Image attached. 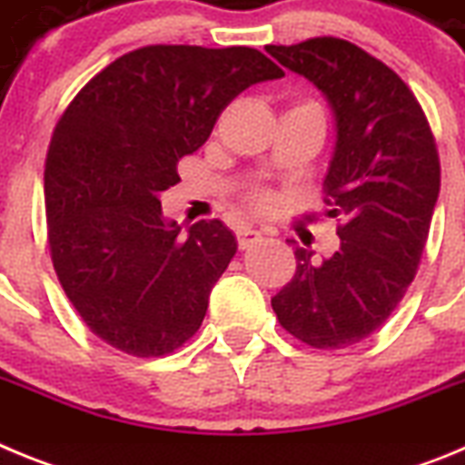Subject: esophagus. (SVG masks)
Here are the masks:
<instances>
[{
    "label": "esophagus",
    "mask_w": 465,
    "mask_h": 465,
    "mask_svg": "<svg viewBox=\"0 0 465 465\" xmlns=\"http://www.w3.org/2000/svg\"><path fill=\"white\" fill-rule=\"evenodd\" d=\"M258 240H261V232H258V230H253V228L237 230V246H240V249H249V246Z\"/></svg>",
    "instance_id": "34e87169"
}]
</instances>
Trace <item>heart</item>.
Segmentation results:
<instances>
[{
  "instance_id": "heart-1",
  "label": "heart",
  "mask_w": 465,
  "mask_h": 465,
  "mask_svg": "<svg viewBox=\"0 0 465 465\" xmlns=\"http://www.w3.org/2000/svg\"><path fill=\"white\" fill-rule=\"evenodd\" d=\"M300 104H314V102H300ZM244 203L253 209V212H270L274 207V193L270 188L253 186L244 193Z\"/></svg>"
}]
</instances>
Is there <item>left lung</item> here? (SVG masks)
Listing matches in <instances>:
<instances>
[{
    "instance_id": "obj_1",
    "label": "left lung",
    "mask_w": 465,
    "mask_h": 465,
    "mask_svg": "<svg viewBox=\"0 0 465 465\" xmlns=\"http://www.w3.org/2000/svg\"><path fill=\"white\" fill-rule=\"evenodd\" d=\"M265 51L322 90L338 123L323 203L340 249L314 262L298 246L272 310L300 342L344 349L381 328L417 274L440 193L438 146L408 84L351 41L314 36Z\"/></svg>"
}]
</instances>
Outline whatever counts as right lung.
<instances>
[{"mask_svg": "<svg viewBox=\"0 0 465 465\" xmlns=\"http://www.w3.org/2000/svg\"><path fill=\"white\" fill-rule=\"evenodd\" d=\"M283 69L249 46H143L94 74L53 130L44 167L57 279L97 338L130 356H167L203 326L235 256L219 219L165 223L158 193L179 183L242 90Z\"/></svg>", "mask_w": 465, "mask_h": 465, "instance_id": "obj_1", "label": "right lung"}]
</instances>
